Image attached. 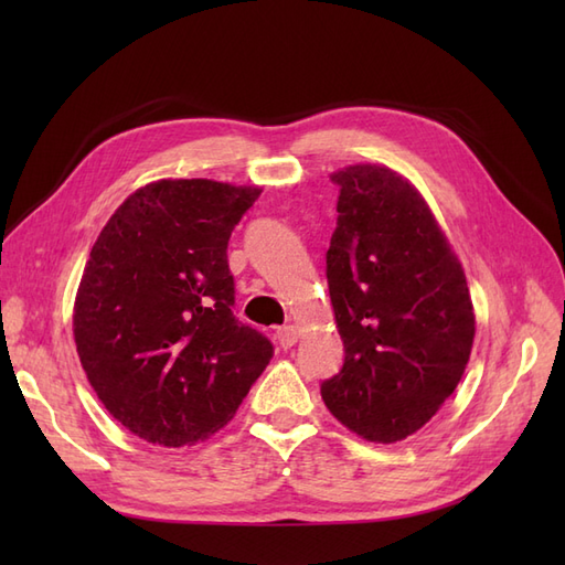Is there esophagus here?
Returning a JSON list of instances; mask_svg holds the SVG:
<instances>
[{
	"instance_id": "34e87169",
	"label": "esophagus",
	"mask_w": 565,
	"mask_h": 565,
	"mask_svg": "<svg viewBox=\"0 0 565 565\" xmlns=\"http://www.w3.org/2000/svg\"><path fill=\"white\" fill-rule=\"evenodd\" d=\"M276 339H278L280 349H292V347L297 344L299 332H297L295 324H285V328H278V330H276Z\"/></svg>"
}]
</instances>
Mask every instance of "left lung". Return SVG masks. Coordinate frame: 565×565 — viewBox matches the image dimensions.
I'll return each instance as SVG.
<instances>
[{"instance_id": "left-lung-1", "label": "left lung", "mask_w": 565, "mask_h": 565, "mask_svg": "<svg viewBox=\"0 0 565 565\" xmlns=\"http://www.w3.org/2000/svg\"><path fill=\"white\" fill-rule=\"evenodd\" d=\"M339 185L328 285L344 365L320 384L330 413L367 440L415 434L452 396L476 320L465 270L422 195L388 167Z\"/></svg>"}]
</instances>
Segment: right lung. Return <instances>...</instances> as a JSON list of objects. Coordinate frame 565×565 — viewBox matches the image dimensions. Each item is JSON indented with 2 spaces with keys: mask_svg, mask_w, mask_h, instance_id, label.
Returning <instances> with one entry per match:
<instances>
[{
  "mask_svg": "<svg viewBox=\"0 0 565 565\" xmlns=\"http://www.w3.org/2000/svg\"><path fill=\"white\" fill-rule=\"evenodd\" d=\"M254 185L162 179L110 216L84 266L73 332L108 413L167 448L221 429L273 355L233 316L228 241Z\"/></svg>",
  "mask_w": 565,
  "mask_h": 565,
  "instance_id": "add662e5",
  "label": "right lung"
}]
</instances>
